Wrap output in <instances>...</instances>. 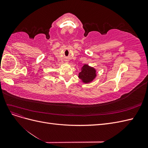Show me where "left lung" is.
I'll return each instance as SVG.
<instances>
[{
  "label": "left lung",
  "instance_id": "obj_1",
  "mask_svg": "<svg viewBox=\"0 0 148 148\" xmlns=\"http://www.w3.org/2000/svg\"><path fill=\"white\" fill-rule=\"evenodd\" d=\"M97 70L92 66L84 64L79 73L78 78L84 84H88L94 81L97 77Z\"/></svg>",
  "mask_w": 148,
  "mask_h": 148
}]
</instances>
